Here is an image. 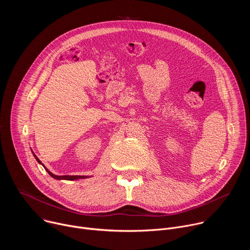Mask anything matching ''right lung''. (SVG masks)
Listing matches in <instances>:
<instances>
[{
	"label": "right lung",
	"instance_id": "obj_1",
	"mask_svg": "<svg viewBox=\"0 0 250 250\" xmlns=\"http://www.w3.org/2000/svg\"><path fill=\"white\" fill-rule=\"evenodd\" d=\"M33 156L35 157V159L38 160L39 163H41V164L44 167V169L48 172V174H49L52 178H54V179H57V180H69V181H73V180H78V179H84V178H88V176H78V175H72V176H71V175H64V176H57V175H54V174H52L48 169L45 168V166L42 163V161H41L37 156H35V154H33Z\"/></svg>",
	"mask_w": 250,
	"mask_h": 250
}]
</instances>
